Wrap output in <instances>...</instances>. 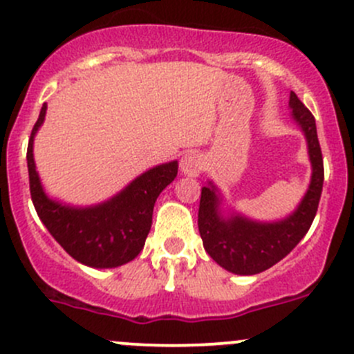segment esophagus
<instances>
[{"label":"esophagus","mask_w":354,"mask_h":354,"mask_svg":"<svg viewBox=\"0 0 354 354\" xmlns=\"http://www.w3.org/2000/svg\"><path fill=\"white\" fill-rule=\"evenodd\" d=\"M203 167V157L198 152L190 151L187 152L180 160V169L185 176H197Z\"/></svg>","instance_id":"obj_1"}]
</instances>
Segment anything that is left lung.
Instances as JSON below:
<instances>
[{
  "label": "left lung",
  "instance_id": "left-lung-1",
  "mask_svg": "<svg viewBox=\"0 0 354 354\" xmlns=\"http://www.w3.org/2000/svg\"><path fill=\"white\" fill-rule=\"evenodd\" d=\"M291 118L305 135L312 176L296 209L276 221H259L226 205V197L212 180L202 187L198 231L205 252L227 272L253 276L276 266L308 233L324 185V160L315 118L295 92L289 94Z\"/></svg>",
  "mask_w": 354,
  "mask_h": 354
}]
</instances>
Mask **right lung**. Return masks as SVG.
<instances>
[{"label": "right lung", "instance_id": "obj_1", "mask_svg": "<svg viewBox=\"0 0 354 354\" xmlns=\"http://www.w3.org/2000/svg\"><path fill=\"white\" fill-rule=\"evenodd\" d=\"M42 104L27 149L30 195L51 236L77 262L94 269H114L133 260L144 248L152 226L154 203L160 192L173 183L178 160L159 164L138 174L123 190L92 205H71L46 194L34 160V138L46 118Z\"/></svg>", "mask_w": 354, "mask_h": 354}]
</instances>
